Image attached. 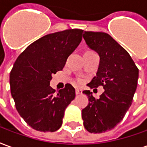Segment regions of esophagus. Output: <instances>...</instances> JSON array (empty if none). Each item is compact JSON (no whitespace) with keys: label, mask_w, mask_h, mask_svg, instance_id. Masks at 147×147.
Wrapping results in <instances>:
<instances>
[{"label":"esophagus","mask_w":147,"mask_h":147,"mask_svg":"<svg viewBox=\"0 0 147 147\" xmlns=\"http://www.w3.org/2000/svg\"><path fill=\"white\" fill-rule=\"evenodd\" d=\"M82 93H83V90L80 89H76V94L77 95H79V94H82Z\"/></svg>","instance_id":"1"}]
</instances>
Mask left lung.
Instances as JSON below:
<instances>
[{
	"mask_svg": "<svg viewBox=\"0 0 147 147\" xmlns=\"http://www.w3.org/2000/svg\"><path fill=\"white\" fill-rule=\"evenodd\" d=\"M83 37L87 46L100 57L96 76L87 85L105 89L99 98L90 90L83 92L89 100L82 110L83 125L90 133L105 132L123 120L131 105L139 69L129 53L108 34L85 31Z\"/></svg>",
	"mask_w": 147,
	"mask_h": 147,
	"instance_id": "left-lung-1",
	"label": "left lung"
}]
</instances>
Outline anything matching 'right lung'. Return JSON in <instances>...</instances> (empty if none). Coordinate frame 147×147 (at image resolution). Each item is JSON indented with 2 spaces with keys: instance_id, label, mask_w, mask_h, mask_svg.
<instances>
[{
  "instance_id": "right-lung-1",
  "label": "right lung",
  "mask_w": 147,
  "mask_h": 147,
  "mask_svg": "<svg viewBox=\"0 0 147 147\" xmlns=\"http://www.w3.org/2000/svg\"><path fill=\"white\" fill-rule=\"evenodd\" d=\"M83 32L70 29L47 34L27 46L15 62L10 72L11 97L18 113L34 129L53 132L62 125L75 88L66 84L56 92L49 83L80 45Z\"/></svg>"
}]
</instances>
